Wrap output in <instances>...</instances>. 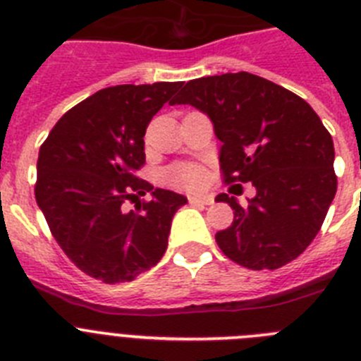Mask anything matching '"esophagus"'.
<instances>
[{"label":"esophagus","instance_id":"1","mask_svg":"<svg viewBox=\"0 0 361 361\" xmlns=\"http://www.w3.org/2000/svg\"><path fill=\"white\" fill-rule=\"evenodd\" d=\"M188 203L190 204H212V196H188Z\"/></svg>","mask_w":361,"mask_h":361}]
</instances>
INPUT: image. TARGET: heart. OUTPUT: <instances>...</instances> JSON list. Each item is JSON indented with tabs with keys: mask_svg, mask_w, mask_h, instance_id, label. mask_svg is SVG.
<instances>
[{
	"mask_svg": "<svg viewBox=\"0 0 361 361\" xmlns=\"http://www.w3.org/2000/svg\"><path fill=\"white\" fill-rule=\"evenodd\" d=\"M204 171L200 165L180 164L165 171V180L174 187L200 188L204 183Z\"/></svg>",
	"mask_w": 361,
	"mask_h": 361,
	"instance_id": "1",
	"label": "heart"
}]
</instances>
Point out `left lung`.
<instances>
[{
	"label": "left lung",
	"mask_w": 361,
	"mask_h": 361,
	"mask_svg": "<svg viewBox=\"0 0 361 361\" xmlns=\"http://www.w3.org/2000/svg\"><path fill=\"white\" fill-rule=\"evenodd\" d=\"M173 104H190L212 120L226 183L255 187L248 207L228 194L216 197L233 210L232 225L216 233L221 252L250 269L297 259L336 194L333 138L313 108L248 71L188 80Z\"/></svg>",
	"instance_id": "left-lung-1"
}]
</instances>
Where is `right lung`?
<instances>
[{"mask_svg":"<svg viewBox=\"0 0 361 361\" xmlns=\"http://www.w3.org/2000/svg\"><path fill=\"white\" fill-rule=\"evenodd\" d=\"M183 82L122 84L64 113L39 149L35 201L73 264L116 284L152 268L167 250L181 194L136 178L149 122ZM173 102V100H171ZM152 194L126 213V199Z\"/></svg>","mask_w":361,"mask_h":361,"instance_id":"obj_1","label":"right lung"}]
</instances>
